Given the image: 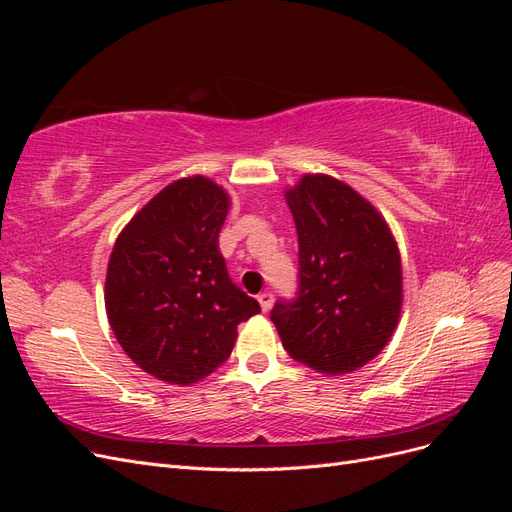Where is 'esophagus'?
Returning a JSON list of instances; mask_svg holds the SVG:
<instances>
[{
  "label": "esophagus",
  "instance_id": "34e87169",
  "mask_svg": "<svg viewBox=\"0 0 512 512\" xmlns=\"http://www.w3.org/2000/svg\"><path fill=\"white\" fill-rule=\"evenodd\" d=\"M258 303H260V307H262V312H269V309L273 307V292H269V290L260 292V294H258Z\"/></svg>",
  "mask_w": 512,
  "mask_h": 512
}]
</instances>
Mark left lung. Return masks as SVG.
<instances>
[{
  "mask_svg": "<svg viewBox=\"0 0 512 512\" xmlns=\"http://www.w3.org/2000/svg\"><path fill=\"white\" fill-rule=\"evenodd\" d=\"M299 237V290L271 320L294 361L348 374L380 354L401 312V260L382 215L350 185L305 175L286 192Z\"/></svg>",
  "mask_w": 512,
  "mask_h": 512,
  "instance_id": "left-lung-1",
  "label": "left lung"
}]
</instances>
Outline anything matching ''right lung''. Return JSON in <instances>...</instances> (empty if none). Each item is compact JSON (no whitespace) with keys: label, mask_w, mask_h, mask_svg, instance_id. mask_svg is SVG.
Returning <instances> with one entry per match:
<instances>
[{"label":"right lung","mask_w":512,"mask_h":512,"mask_svg":"<svg viewBox=\"0 0 512 512\" xmlns=\"http://www.w3.org/2000/svg\"><path fill=\"white\" fill-rule=\"evenodd\" d=\"M230 200L205 177L153 196L115 241L106 271V314L130 359L188 386L232 352L239 322L260 312L230 280L218 250Z\"/></svg>","instance_id":"obj_1"}]
</instances>
